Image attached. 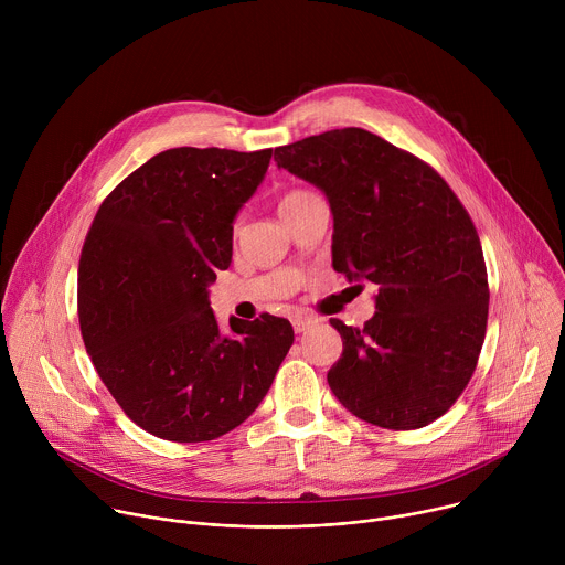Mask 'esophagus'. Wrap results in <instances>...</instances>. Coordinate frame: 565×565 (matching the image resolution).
<instances>
[{
  "mask_svg": "<svg viewBox=\"0 0 565 565\" xmlns=\"http://www.w3.org/2000/svg\"><path fill=\"white\" fill-rule=\"evenodd\" d=\"M317 324V319H312L310 315H306V312H297L295 317H292V329H295V333H306L310 327H315Z\"/></svg>",
  "mask_w": 565,
  "mask_h": 565,
  "instance_id": "1",
  "label": "esophagus"
}]
</instances>
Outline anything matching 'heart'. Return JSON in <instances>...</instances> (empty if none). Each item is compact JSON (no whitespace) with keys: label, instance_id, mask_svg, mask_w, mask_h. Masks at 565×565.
I'll return each mask as SVG.
<instances>
[{"label":"heart","instance_id":"1","mask_svg":"<svg viewBox=\"0 0 565 565\" xmlns=\"http://www.w3.org/2000/svg\"><path fill=\"white\" fill-rule=\"evenodd\" d=\"M308 196H312V194H310V192H303V190H292V192H288V194L281 196V201H279V214L292 210L295 205H299V203L306 201Z\"/></svg>","mask_w":565,"mask_h":565}]
</instances>
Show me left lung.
I'll list each match as a JSON object with an SVG mask.
<instances>
[{"mask_svg": "<svg viewBox=\"0 0 565 565\" xmlns=\"http://www.w3.org/2000/svg\"><path fill=\"white\" fill-rule=\"evenodd\" d=\"M277 168L324 192L333 268L377 288L362 329L340 319L342 358L329 386L384 429H420L467 386L488 327V270L476 227L420 158L360 129H333L275 149Z\"/></svg>", "mask_w": 565, "mask_h": 565, "instance_id": "8db88e82", "label": "left lung"}]
</instances>
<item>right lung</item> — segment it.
<instances>
[{
    "mask_svg": "<svg viewBox=\"0 0 565 565\" xmlns=\"http://www.w3.org/2000/svg\"><path fill=\"white\" fill-rule=\"evenodd\" d=\"M273 149L177 147L129 174L100 205L77 268L79 331L122 412L151 436L214 440L268 393L292 347L264 312L221 333L210 284L232 262V223Z\"/></svg>",
    "mask_w": 565,
    "mask_h": 565,
    "instance_id": "right-lung-1",
    "label": "right lung"
}]
</instances>
